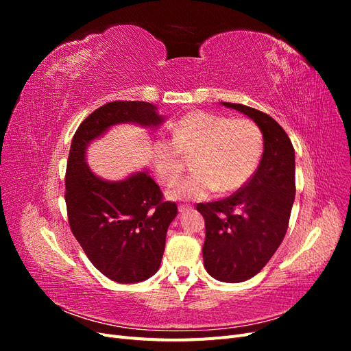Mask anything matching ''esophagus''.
Masks as SVG:
<instances>
[{"instance_id": "esophagus-1", "label": "esophagus", "mask_w": 351, "mask_h": 351, "mask_svg": "<svg viewBox=\"0 0 351 351\" xmlns=\"http://www.w3.org/2000/svg\"><path fill=\"white\" fill-rule=\"evenodd\" d=\"M189 209H192V205H184V204H182L178 206V210L180 212H184V210H189Z\"/></svg>"}]
</instances>
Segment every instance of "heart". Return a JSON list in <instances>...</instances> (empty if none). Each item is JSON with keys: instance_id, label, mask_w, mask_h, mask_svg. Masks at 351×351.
Returning a JSON list of instances; mask_svg holds the SVG:
<instances>
[{"instance_id": "obj_1", "label": "heart", "mask_w": 351, "mask_h": 351, "mask_svg": "<svg viewBox=\"0 0 351 351\" xmlns=\"http://www.w3.org/2000/svg\"><path fill=\"white\" fill-rule=\"evenodd\" d=\"M263 134L247 119H228L208 111H192L180 119L171 139L154 142V169L162 184H173L193 156V174L178 182L176 199H205L219 189L236 192L256 171Z\"/></svg>"}]
</instances>
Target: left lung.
Instances as JSON below:
<instances>
[{
    "mask_svg": "<svg viewBox=\"0 0 351 351\" xmlns=\"http://www.w3.org/2000/svg\"><path fill=\"white\" fill-rule=\"evenodd\" d=\"M222 105L250 117L263 134L261 164L249 182L226 199L196 205L205 218L202 253L208 274L241 282L261 272L289 228L295 196L294 147L268 114L243 104Z\"/></svg>",
    "mask_w": 351,
    "mask_h": 351,
    "instance_id": "8db88e82",
    "label": "left lung"
}]
</instances>
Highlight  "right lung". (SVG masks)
I'll use <instances>...</instances> for the list:
<instances>
[{
	"label": "right lung",
	"instance_id": "obj_1",
	"mask_svg": "<svg viewBox=\"0 0 351 351\" xmlns=\"http://www.w3.org/2000/svg\"><path fill=\"white\" fill-rule=\"evenodd\" d=\"M125 121L156 125L162 119L142 101L107 102L88 115L71 141L64 197L70 230L93 267L112 281L132 284L158 271L167 230L178 212L146 171L108 183L84 164L86 145Z\"/></svg>",
	"mask_w": 351,
	"mask_h": 351
}]
</instances>
